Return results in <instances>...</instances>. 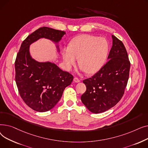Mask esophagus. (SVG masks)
I'll return each instance as SVG.
<instances>
[{"label": "esophagus", "instance_id": "obj_1", "mask_svg": "<svg viewBox=\"0 0 148 148\" xmlns=\"http://www.w3.org/2000/svg\"><path fill=\"white\" fill-rule=\"evenodd\" d=\"M80 82V80L78 78H77V77H75V78L74 79V82H75V83H79Z\"/></svg>", "mask_w": 148, "mask_h": 148}]
</instances>
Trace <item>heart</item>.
Returning <instances> with one entry per match:
<instances>
[{
	"instance_id": "1",
	"label": "heart",
	"mask_w": 148,
	"mask_h": 148,
	"mask_svg": "<svg viewBox=\"0 0 148 148\" xmlns=\"http://www.w3.org/2000/svg\"><path fill=\"white\" fill-rule=\"evenodd\" d=\"M108 51L109 44L106 38L83 35L73 39L68 48H63L62 55L68 70L75 65L78 59L82 71L92 74L104 65Z\"/></svg>"
}]
</instances>
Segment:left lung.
<instances>
[{"label":"left lung","mask_w":148,"mask_h":148,"mask_svg":"<svg viewBox=\"0 0 148 148\" xmlns=\"http://www.w3.org/2000/svg\"><path fill=\"white\" fill-rule=\"evenodd\" d=\"M112 47L107 63L90 78L83 81L86 90L83 104L93 113L104 112L122 98L129 78L130 62L123 44L112 35Z\"/></svg>","instance_id":"obj_1"}]
</instances>
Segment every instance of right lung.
Returning <instances> with one entry per match:
<instances>
[{
  "mask_svg": "<svg viewBox=\"0 0 148 148\" xmlns=\"http://www.w3.org/2000/svg\"><path fill=\"white\" fill-rule=\"evenodd\" d=\"M66 34L64 31L47 27L39 28L23 41L15 62V82L24 102L32 109L47 112L56 105L65 88L71 84L73 76L64 71L53 62H40L30 53V45L41 38L55 44L60 52L59 43Z\"/></svg>",
  "mask_w": 148,
  "mask_h": 148,
  "instance_id": "right-lung-1",
  "label": "right lung"
}]
</instances>
